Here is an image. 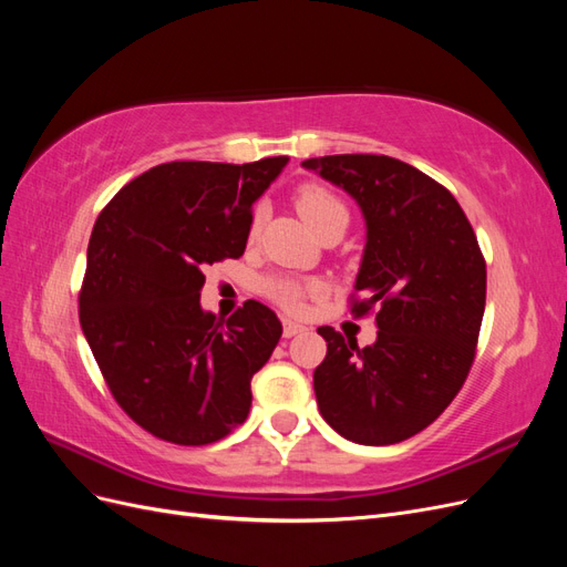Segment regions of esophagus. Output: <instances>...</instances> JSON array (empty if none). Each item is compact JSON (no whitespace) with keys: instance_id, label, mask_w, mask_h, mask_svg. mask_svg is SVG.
Instances as JSON below:
<instances>
[{"instance_id":"obj_1","label":"esophagus","mask_w":567,"mask_h":567,"mask_svg":"<svg viewBox=\"0 0 567 567\" xmlns=\"http://www.w3.org/2000/svg\"><path fill=\"white\" fill-rule=\"evenodd\" d=\"M302 331H305L302 323L290 321V319L284 321V336H286V338H293V336H298V333H302Z\"/></svg>"}]
</instances>
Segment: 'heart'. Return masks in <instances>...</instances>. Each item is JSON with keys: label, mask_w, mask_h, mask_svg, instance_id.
I'll return each mask as SVG.
<instances>
[{"label": "heart", "mask_w": 567, "mask_h": 567, "mask_svg": "<svg viewBox=\"0 0 567 567\" xmlns=\"http://www.w3.org/2000/svg\"><path fill=\"white\" fill-rule=\"evenodd\" d=\"M296 208L317 234L336 217L348 215L346 205H342L329 188L317 186V184H307L300 188L296 196ZM260 221H262V208H257L252 213V231L260 227ZM262 290L267 293V298L281 305L284 310H298L305 296V288L298 281H290V279H269L265 281Z\"/></svg>", "instance_id": "heart-1"}]
</instances>
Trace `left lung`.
I'll return each instance as SVG.
<instances>
[{
	"label": "left lung",
	"mask_w": 567,
	"mask_h": 567,
	"mask_svg": "<svg viewBox=\"0 0 567 567\" xmlns=\"http://www.w3.org/2000/svg\"><path fill=\"white\" fill-rule=\"evenodd\" d=\"M350 194L367 221L354 290L379 305L375 342L359 348L331 326L317 331L315 369L323 421L357 444L402 442L431 425L471 371L485 315L487 269L456 198L414 165L346 153L302 163Z\"/></svg>",
	"instance_id": "1"
}]
</instances>
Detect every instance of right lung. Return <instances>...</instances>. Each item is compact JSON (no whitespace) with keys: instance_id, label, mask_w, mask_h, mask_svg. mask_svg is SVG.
I'll return each mask as SVG.
<instances>
[{"instance_id":"right-lung-1","label":"right lung","mask_w":567,"mask_h":567,"mask_svg":"<svg viewBox=\"0 0 567 567\" xmlns=\"http://www.w3.org/2000/svg\"><path fill=\"white\" fill-rule=\"evenodd\" d=\"M286 163H163L96 219L82 333L115 402L151 435L198 447L248 419L250 379L277 348L281 321L257 300L227 321L205 312L203 269L244 255L252 203Z\"/></svg>"}]
</instances>
